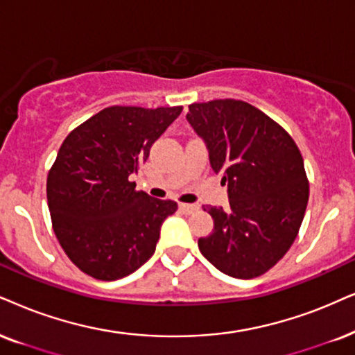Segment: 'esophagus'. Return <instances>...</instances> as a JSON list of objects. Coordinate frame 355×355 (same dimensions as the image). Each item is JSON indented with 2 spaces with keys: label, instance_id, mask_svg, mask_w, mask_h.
I'll return each instance as SVG.
<instances>
[{
  "label": "esophagus",
  "instance_id": "esophagus-1",
  "mask_svg": "<svg viewBox=\"0 0 355 355\" xmlns=\"http://www.w3.org/2000/svg\"><path fill=\"white\" fill-rule=\"evenodd\" d=\"M178 208H180L185 214H191V213H195L196 209H198V206H196V205H188V203H180V205H178Z\"/></svg>",
  "mask_w": 355,
  "mask_h": 355
}]
</instances>
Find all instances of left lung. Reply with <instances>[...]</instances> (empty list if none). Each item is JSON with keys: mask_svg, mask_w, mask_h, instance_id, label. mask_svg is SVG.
<instances>
[{"mask_svg": "<svg viewBox=\"0 0 355 355\" xmlns=\"http://www.w3.org/2000/svg\"><path fill=\"white\" fill-rule=\"evenodd\" d=\"M187 121L203 139L214 173L227 185L230 208L208 206L214 230L201 254L234 278L262 275L291 248L308 205L303 157L290 134L241 100L188 106Z\"/></svg>", "mask_w": 355, "mask_h": 355, "instance_id": "8db88e82", "label": "left lung"}]
</instances>
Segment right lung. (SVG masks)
I'll return each instance as SVG.
<instances>
[{"label":"right lung","mask_w":355,"mask_h":355,"mask_svg":"<svg viewBox=\"0 0 355 355\" xmlns=\"http://www.w3.org/2000/svg\"><path fill=\"white\" fill-rule=\"evenodd\" d=\"M182 110L105 107L58 149L47 177L49 211L62 249L87 275L118 280L155 252L160 226L178 206L136 191L129 177Z\"/></svg>","instance_id":"obj_1"}]
</instances>
